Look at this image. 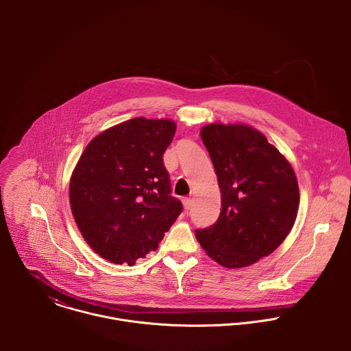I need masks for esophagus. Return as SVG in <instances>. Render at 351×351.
<instances>
[{
    "mask_svg": "<svg viewBox=\"0 0 351 351\" xmlns=\"http://www.w3.org/2000/svg\"><path fill=\"white\" fill-rule=\"evenodd\" d=\"M182 202H184V206H185V209L186 210H189V209H192V206H193V201H192V199H184L182 200Z\"/></svg>",
    "mask_w": 351,
    "mask_h": 351,
    "instance_id": "esophagus-1",
    "label": "esophagus"
}]
</instances>
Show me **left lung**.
Returning a JSON list of instances; mask_svg holds the SVG:
<instances>
[{"label":"left lung","instance_id":"left-lung-1","mask_svg":"<svg viewBox=\"0 0 351 351\" xmlns=\"http://www.w3.org/2000/svg\"><path fill=\"white\" fill-rule=\"evenodd\" d=\"M201 139L221 192L216 223L196 230L201 247L219 265L246 267L276 250L291 232L299 185L287 158L246 124H208Z\"/></svg>","mask_w":351,"mask_h":351}]
</instances>
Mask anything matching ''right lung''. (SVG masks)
Returning a JSON list of instances; mask_svg holds the SVG:
<instances>
[{"mask_svg":"<svg viewBox=\"0 0 351 351\" xmlns=\"http://www.w3.org/2000/svg\"><path fill=\"white\" fill-rule=\"evenodd\" d=\"M176 128L167 119H131L101 132L82 152L70 205L84 239L104 259L131 266L146 258L182 212L163 165Z\"/></svg>","mask_w":351,"mask_h":351,"instance_id":"obj_1","label":"right lung"}]
</instances>
